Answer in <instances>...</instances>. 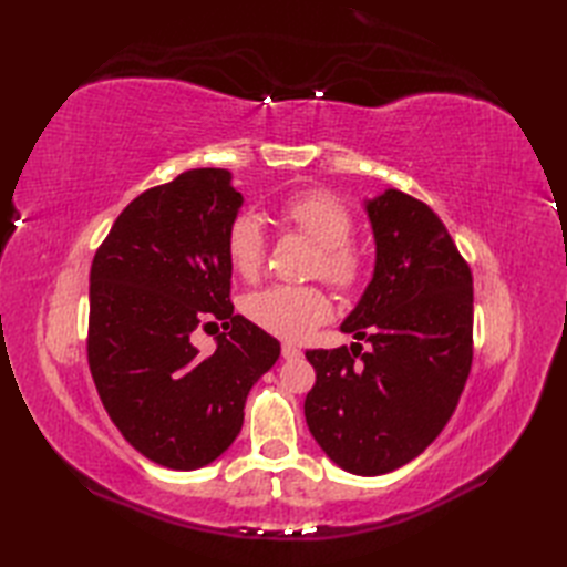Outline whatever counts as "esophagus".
<instances>
[{
	"label": "esophagus",
	"mask_w": 567,
	"mask_h": 567,
	"mask_svg": "<svg viewBox=\"0 0 567 567\" xmlns=\"http://www.w3.org/2000/svg\"><path fill=\"white\" fill-rule=\"evenodd\" d=\"M281 354H284V359H300V357H302V350L296 348V346H290V342H284Z\"/></svg>",
	"instance_id": "1"
}]
</instances>
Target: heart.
Wrapping results in <instances>:
<instances>
[{
    "mask_svg": "<svg viewBox=\"0 0 567 567\" xmlns=\"http://www.w3.org/2000/svg\"><path fill=\"white\" fill-rule=\"evenodd\" d=\"M286 227L302 234L317 246L315 271L336 288H352L362 279V260L350 248L352 215L338 198L323 192H302L279 205ZM225 248L231 267L241 277H255L265 260V229L255 213H238L227 227ZM246 317L260 329L300 340L310 336L329 317L331 305L312 286H267L255 290L244 302Z\"/></svg>",
    "mask_w": 567,
    "mask_h": 567,
    "instance_id": "obj_1",
    "label": "heart"
}]
</instances>
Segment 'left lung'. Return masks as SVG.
Segmentation results:
<instances>
[{
  "instance_id": "left-lung-1",
  "label": "left lung",
  "mask_w": 567,
  "mask_h": 567,
  "mask_svg": "<svg viewBox=\"0 0 567 567\" xmlns=\"http://www.w3.org/2000/svg\"><path fill=\"white\" fill-rule=\"evenodd\" d=\"M364 210L373 274L340 331L369 350L305 352L317 371L305 419L336 466L373 477L416 458L454 414L473 359V277L425 203L385 188Z\"/></svg>"
}]
</instances>
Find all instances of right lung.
Segmentation results:
<instances>
[{"instance_id":"obj_1","label":"right lung","mask_w":567,"mask_h":567,"mask_svg":"<svg viewBox=\"0 0 567 567\" xmlns=\"http://www.w3.org/2000/svg\"><path fill=\"white\" fill-rule=\"evenodd\" d=\"M241 205L229 169H186L136 196L92 262L87 357L99 398L136 452L173 471L229 450L250 388L281 354L229 302L225 236ZM205 318L228 331L210 358L190 342Z\"/></svg>"}]
</instances>
